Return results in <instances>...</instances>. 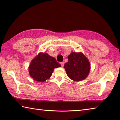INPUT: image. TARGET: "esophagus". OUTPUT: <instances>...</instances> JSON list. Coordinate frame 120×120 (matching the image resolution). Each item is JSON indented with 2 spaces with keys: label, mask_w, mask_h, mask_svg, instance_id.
I'll use <instances>...</instances> for the list:
<instances>
[{
  "label": "esophagus",
  "mask_w": 120,
  "mask_h": 120,
  "mask_svg": "<svg viewBox=\"0 0 120 120\" xmlns=\"http://www.w3.org/2000/svg\"><path fill=\"white\" fill-rule=\"evenodd\" d=\"M60 64L61 65V67H62V68H63V66H64V62H61V63H60Z\"/></svg>",
  "instance_id": "1"
}]
</instances>
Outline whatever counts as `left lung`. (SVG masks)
Listing matches in <instances>:
<instances>
[{"label": "left lung", "instance_id": "8db88e82", "mask_svg": "<svg viewBox=\"0 0 120 120\" xmlns=\"http://www.w3.org/2000/svg\"><path fill=\"white\" fill-rule=\"evenodd\" d=\"M68 58L64 68L68 77L76 81L86 79L90 71V63L86 56L82 52H72Z\"/></svg>", "mask_w": 120, "mask_h": 120}]
</instances>
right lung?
Segmentation results:
<instances>
[{
    "label": "right lung",
    "instance_id": "1",
    "mask_svg": "<svg viewBox=\"0 0 120 120\" xmlns=\"http://www.w3.org/2000/svg\"><path fill=\"white\" fill-rule=\"evenodd\" d=\"M61 67L55 58L47 53L40 52L30 63L29 73L34 80L44 82L51 77L55 68Z\"/></svg>",
    "mask_w": 120,
    "mask_h": 120
}]
</instances>
